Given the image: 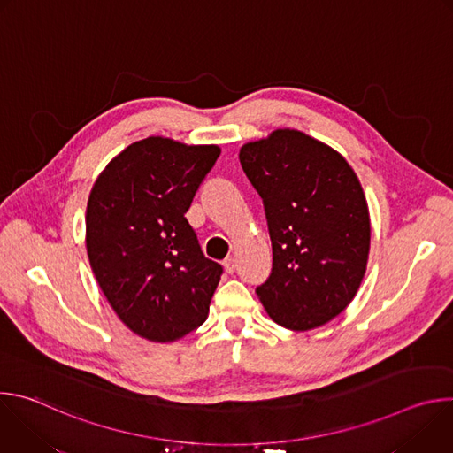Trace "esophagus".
<instances>
[{
  "label": "esophagus",
  "instance_id": "obj_1",
  "mask_svg": "<svg viewBox=\"0 0 453 453\" xmlns=\"http://www.w3.org/2000/svg\"><path fill=\"white\" fill-rule=\"evenodd\" d=\"M224 269H226V273H229V274H233L234 271H236V260L233 256H227L226 260H224Z\"/></svg>",
  "mask_w": 453,
  "mask_h": 453
}]
</instances>
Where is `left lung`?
Listing matches in <instances>:
<instances>
[{"label":"left lung","mask_w":453,"mask_h":453,"mask_svg":"<svg viewBox=\"0 0 453 453\" xmlns=\"http://www.w3.org/2000/svg\"><path fill=\"white\" fill-rule=\"evenodd\" d=\"M260 193L273 242V271L256 294L280 326L326 325L365 274L371 224L360 180L332 147L292 128L240 150Z\"/></svg>","instance_id":"1"}]
</instances>
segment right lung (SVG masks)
<instances>
[{
	"label": "right lung",
	"instance_id": "right-lung-1",
	"mask_svg": "<svg viewBox=\"0 0 453 453\" xmlns=\"http://www.w3.org/2000/svg\"><path fill=\"white\" fill-rule=\"evenodd\" d=\"M220 156L217 145L150 136L98 175L86 211L93 274L127 328L177 341L208 317L222 265L204 256L184 213Z\"/></svg>",
	"mask_w": 453,
	"mask_h": 453
}]
</instances>
